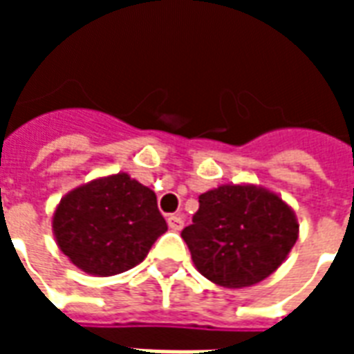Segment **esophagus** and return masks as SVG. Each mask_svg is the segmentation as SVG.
<instances>
[{"mask_svg":"<svg viewBox=\"0 0 354 354\" xmlns=\"http://www.w3.org/2000/svg\"><path fill=\"white\" fill-rule=\"evenodd\" d=\"M167 223H169V227L172 231H180L182 227H184V220H182V216H176V214H172L167 218Z\"/></svg>","mask_w":354,"mask_h":354,"instance_id":"esophagus-1","label":"esophagus"}]
</instances>
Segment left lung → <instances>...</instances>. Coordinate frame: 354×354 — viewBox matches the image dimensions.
Listing matches in <instances>:
<instances>
[{
    "mask_svg": "<svg viewBox=\"0 0 354 354\" xmlns=\"http://www.w3.org/2000/svg\"><path fill=\"white\" fill-rule=\"evenodd\" d=\"M299 237L296 212L258 184H222L199 195L182 231L203 277L223 288L254 286L274 273Z\"/></svg>",
    "mask_w": 354,
    "mask_h": 354,
    "instance_id": "1",
    "label": "left lung"
}]
</instances>
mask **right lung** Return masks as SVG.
<instances>
[{
    "label": "right lung",
    "mask_w": 354,
    "mask_h": 354,
    "mask_svg": "<svg viewBox=\"0 0 354 354\" xmlns=\"http://www.w3.org/2000/svg\"><path fill=\"white\" fill-rule=\"evenodd\" d=\"M165 231L155 192L127 172L73 187L53 212L58 248L93 277H113L138 266Z\"/></svg>",
    "instance_id": "1"
}]
</instances>
